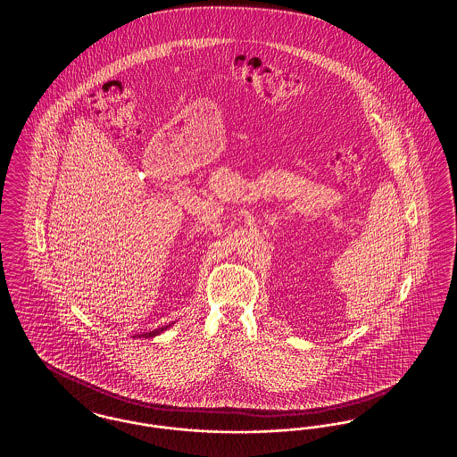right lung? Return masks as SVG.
<instances>
[{
	"label": "right lung",
	"mask_w": 457,
	"mask_h": 457,
	"mask_svg": "<svg viewBox=\"0 0 457 457\" xmlns=\"http://www.w3.org/2000/svg\"><path fill=\"white\" fill-rule=\"evenodd\" d=\"M171 326H164V327H159V328H155V330H153V332H149V334H135L133 337H140V336H144V337H154V336H157V334H161L162 330H168Z\"/></svg>",
	"instance_id": "1"
}]
</instances>
